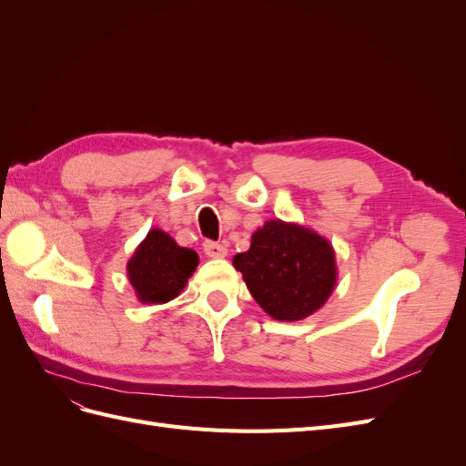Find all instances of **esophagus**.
I'll return each mask as SVG.
<instances>
[{
	"mask_svg": "<svg viewBox=\"0 0 466 466\" xmlns=\"http://www.w3.org/2000/svg\"><path fill=\"white\" fill-rule=\"evenodd\" d=\"M204 252H206V257H209V258H223V257H228V248H225V247L219 245V243H214V241H206V243H204Z\"/></svg>",
	"mask_w": 466,
	"mask_h": 466,
	"instance_id": "obj_1",
	"label": "esophagus"
}]
</instances>
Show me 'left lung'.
Instances as JSON below:
<instances>
[{"label": "left lung", "mask_w": 466, "mask_h": 466, "mask_svg": "<svg viewBox=\"0 0 466 466\" xmlns=\"http://www.w3.org/2000/svg\"><path fill=\"white\" fill-rule=\"evenodd\" d=\"M255 301L276 320H301L320 309L336 286L332 245L298 223L266 221L250 248L233 257Z\"/></svg>", "instance_id": "left-lung-1"}]
</instances>
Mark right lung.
Returning <instances> with one entry per match:
<instances>
[{
  "label": "right lung",
  "instance_id": "add662e5",
  "mask_svg": "<svg viewBox=\"0 0 466 466\" xmlns=\"http://www.w3.org/2000/svg\"><path fill=\"white\" fill-rule=\"evenodd\" d=\"M198 266L192 248L178 247L171 235L151 229L128 260V279L142 303H167L185 289Z\"/></svg>",
  "mask_w": 466,
  "mask_h": 466
}]
</instances>
